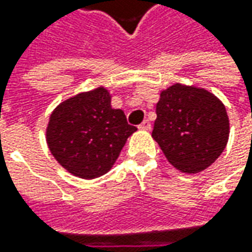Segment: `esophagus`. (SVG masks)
<instances>
[{
  "instance_id": "1",
  "label": "esophagus",
  "mask_w": 252,
  "mask_h": 252,
  "mask_svg": "<svg viewBox=\"0 0 252 252\" xmlns=\"http://www.w3.org/2000/svg\"><path fill=\"white\" fill-rule=\"evenodd\" d=\"M150 127H151V125L149 121L141 122V125H139V129H140V130L147 131V130H150Z\"/></svg>"
}]
</instances>
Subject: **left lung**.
<instances>
[{
	"mask_svg": "<svg viewBox=\"0 0 252 252\" xmlns=\"http://www.w3.org/2000/svg\"><path fill=\"white\" fill-rule=\"evenodd\" d=\"M153 139L168 162L185 174H198L226 149L230 123L216 95L193 85L174 84L161 91Z\"/></svg>",
	"mask_w": 252,
	"mask_h": 252,
	"instance_id": "1",
	"label": "left lung"
}]
</instances>
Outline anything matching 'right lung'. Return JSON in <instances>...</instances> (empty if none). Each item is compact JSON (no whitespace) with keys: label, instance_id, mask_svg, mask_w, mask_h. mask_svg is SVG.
<instances>
[{"label":"right lung","instance_id":"1","mask_svg":"<svg viewBox=\"0 0 252 252\" xmlns=\"http://www.w3.org/2000/svg\"><path fill=\"white\" fill-rule=\"evenodd\" d=\"M136 130L125 112L112 108L109 91L98 87L57 105L49 118L46 141L64 169L94 179L113 167L127 137Z\"/></svg>","mask_w":252,"mask_h":252}]
</instances>
